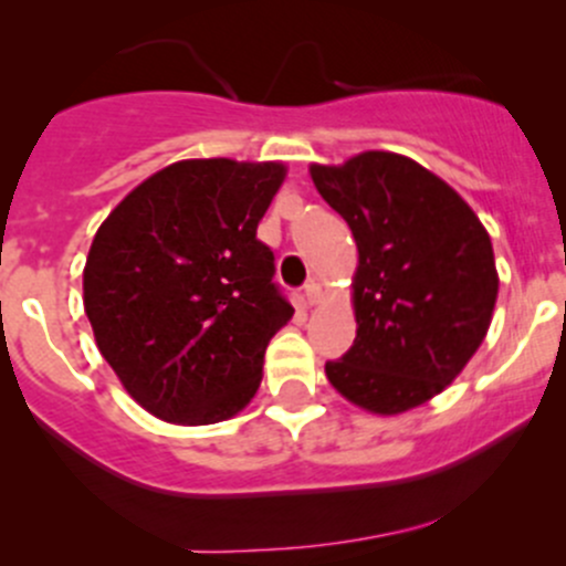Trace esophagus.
<instances>
[{
	"instance_id": "34e87169",
	"label": "esophagus",
	"mask_w": 566,
	"mask_h": 566,
	"mask_svg": "<svg viewBox=\"0 0 566 566\" xmlns=\"http://www.w3.org/2000/svg\"><path fill=\"white\" fill-rule=\"evenodd\" d=\"M305 305H308V308H314V305H319V301H322V287L319 284H305Z\"/></svg>"
}]
</instances>
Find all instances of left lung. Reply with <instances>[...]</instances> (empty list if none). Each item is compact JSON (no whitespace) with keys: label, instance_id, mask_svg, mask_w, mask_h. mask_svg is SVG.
<instances>
[{"label":"left lung","instance_id":"left-lung-1","mask_svg":"<svg viewBox=\"0 0 566 566\" xmlns=\"http://www.w3.org/2000/svg\"><path fill=\"white\" fill-rule=\"evenodd\" d=\"M322 199L348 223L356 340L324 373L365 412L401 415L444 391L476 354L497 301L490 233L450 184L394 151L311 165Z\"/></svg>","mask_w":566,"mask_h":566}]
</instances>
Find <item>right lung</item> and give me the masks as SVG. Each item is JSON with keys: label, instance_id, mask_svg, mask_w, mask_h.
<instances>
[{"label": "right lung", "instance_id": "1", "mask_svg": "<svg viewBox=\"0 0 566 566\" xmlns=\"http://www.w3.org/2000/svg\"><path fill=\"white\" fill-rule=\"evenodd\" d=\"M282 161L180 159L101 223L82 290L103 359L154 418L212 426L250 405L271 337L292 319L258 242Z\"/></svg>", "mask_w": 566, "mask_h": 566}]
</instances>
